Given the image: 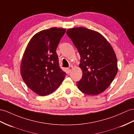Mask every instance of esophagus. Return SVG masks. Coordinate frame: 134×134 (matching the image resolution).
Listing matches in <instances>:
<instances>
[{
  "label": "esophagus",
  "mask_w": 134,
  "mask_h": 134,
  "mask_svg": "<svg viewBox=\"0 0 134 134\" xmlns=\"http://www.w3.org/2000/svg\"><path fill=\"white\" fill-rule=\"evenodd\" d=\"M72 68H73V67H72V66H70V67H69L68 68H67V70L68 72H70L71 71V70H72Z\"/></svg>",
  "instance_id": "obj_1"
}]
</instances>
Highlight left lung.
I'll return each mask as SVG.
<instances>
[{"label":"left lung","mask_w":134,"mask_h":134,"mask_svg":"<svg viewBox=\"0 0 134 134\" xmlns=\"http://www.w3.org/2000/svg\"><path fill=\"white\" fill-rule=\"evenodd\" d=\"M66 33L81 58L79 67L83 76L76 82L78 88L88 95L102 93L118 72L117 59L111 44L100 33L86 28L68 29Z\"/></svg>","instance_id":"obj_1"}]
</instances>
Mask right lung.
<instances>
[{
    "label": "right lung",
    "mask_w": 134,
    "mask_h": 134,
    "mask_svg": "<svg viewBox=\"0 0 134 134\" xmlns=\"http://www.w3.org/2000/svg\"><path fill=\"white\" fill-rule=\"evenodd\" d=\"M66 29L51 28L36 33L27 45L20 66V72L30 90L41 96L59 87L66 73L59 67L56 52Z\"/></svg>",
    "instance_id": "obj_1"
}]
</instances>
